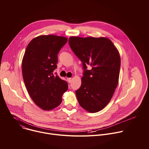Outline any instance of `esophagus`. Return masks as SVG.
<instances>
[{
  "label": "esophagus",
  "mask_w": 149,
  "mask_h": 149,
  "mask_svg": "<svg viewBox=\"0 0 149 149\" xmlns=\"http://www.w3.org/2000/svg\"><path fill=\"white\" fill-rule=\"evenodd\" d=\"M67 79L69 83H70L71 82V78H67Z\"/></svg>",
  "instance_id": "1"
}]
</instances>
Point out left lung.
Returning a JSON list of instances; mask_svg holds the SVG:
<instances>
[{"mask_svg": "<svg viewBox=\"0 0 149 149\" xmlns=\"http://www.w3.org/2000/svg\"><path fill=\"white\" fill-rule=\"evenodd\" d=\"M69 44L82 62L81 86L75 91L81 107L89 113L102 110L113 97L118 83L120 55L112 41L106 37L71 36ZM90 65L92 69L86 70Z\"/></svg>", "mask_w": 149, "mask_h": 149, "instance_id": "left-lung-1", "label": "left lung"}]
</instances>
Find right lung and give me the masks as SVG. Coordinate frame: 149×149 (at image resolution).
<instances>
[{"mask_svg": "<svg viewBox=\"0 0 149 149\" xmlns=\"http://www.w3.org/2000/svg\"><path fill=\"white\" fill-rule=\"evenodd\" d=\"M67 40L65 36L40 35L31 40L25 50L22 62L24 81L33 101L44 110L57 107L68 90L67 82L53 74L58 53Z\"/></svg>", "mask_w": 149, "mask_h": 149, "instance_id": "right-lung-1", "label": "right lung"}]
</instances>
